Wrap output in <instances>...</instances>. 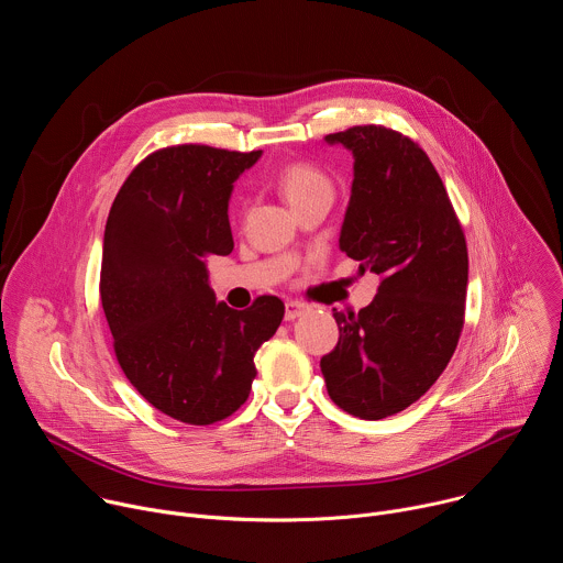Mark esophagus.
<instances>
[{
  "label": "esophagus",
  "mask_w": 563,
  "mask_h": 563,
  "mask_svg": "<svg viewBox=\"0 0 563 563\" xmlns=\"http://www.w3.org/2000/svg\"><path fill=\"white\" fill-rule=\"evenodd\" d=\"M305 311H307V305L300 302V300H287V302H285V318H287V320H294V318L302 316Z\"/></svg>",
  "instance_id": "34e87169"
}]
</instances>
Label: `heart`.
<instances>
[{
    "label": "heart",
    "instance_id": "heart-1",
    "mask_svg": "<svg viewBox=\"0 0 563 563\" xmlns=\"http://www.w3.org/2000/svg\"><path fill=\"white\" fill-rule=\"evenodd\" d=\"M278 187L291 207L318 196L332 194V180L311 163H289L278 172Z\"/></svg>",
    "mask_w": 563,
    "mask_h": 563
}]
</instances>
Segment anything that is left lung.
Wrapping results in <instances>:
<instances>
[{"mask_svg":"<svg viewBox=\"0 0 563 563\" xmlns=\"http://www.w3.org/2000/svg\"><path fill=\"white\" fill-rule=\"evenodd\" d=\"M354 155L341 250L380 276L361 311H336L339 343L320 358L334 404L365 421L410 408L448 367L465 313L467 247L443 180L408 135L352 126L325 135Z\"/></svg>","mask_w":563,"mask_h":563,"instance_id":"1","label":"left lung"}]
</instances>
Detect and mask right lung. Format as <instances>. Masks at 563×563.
I'll use <instances>...</instances> for the list:
<instances>
[{
	"label": "right lung",
	"instance_id": "obj_1",
	"mask_svg": "<svg viewBox=\"0 0 563 563\" xmlns=\"http://www.w3.org/2000/svg\"><path fill=\"white\" fill-rule=\"evenodd\" d=\"M263 151L178 144L129 174L109 211L100 296L118 363L163 415L211 426L245 404L254 356L285 316L276 296L216 302L207 258L233 250V183Z\"/></svg>",
	"mask_w": 563,
	"mask_h": 563
}]
</instances>
